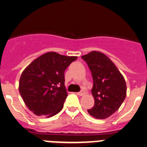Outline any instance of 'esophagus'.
Instances as JSON below:
<instances>
[{
    "label": "esophagus",
    "mask_w": 147,
    "mask_h": 147,
    "mask_svg": "<svg viewBox=\"0 0 147 147\" xmlns=\"http://www.w3.org/2000/svg\"><path fill=\"white\" fill-rule=\"evenodd\" d=\"M77 94H78V95H80V96H82V95H85V91L82 90V91H80V92H78V93H77Z\"/></svg>",
    "instance_id": "1"
}]
</instances>
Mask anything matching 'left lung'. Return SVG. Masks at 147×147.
<instances>
[{
    "label": "left lung",
    "mask_w": 147,
    "mask_h": 147,
    "mask_svg": "<svg viewBox=\"0 0 147 147\" xmlns=\"http://www.w3.org/2000/svg\"><path fill=\"white\" fill-rule=\"evenodd\" d=\"M91 71L95 100L92 108L88 110L98 119L109 117L120 108L126 95V84L120 71L106 55L92 51L81 57Z\"/></svg>",
    "instance_id": "8db88e82"
}]
</instances>
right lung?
<instances>
[{
    "instance_id": "right-lung-1",
    "label": "right lung",
    "mask_w": 147,
    "mask_h": 147,
    "mask_svg": "<svg viewBox=\"0 0 147 147\" xmlns=\"http://www.w3.org/2000/svg\"><path fill=\"white\" fill-rule=\"evenodd\" d=\"M77 58L47 52L24 69L18 88L26 105L34 114L51 117L62 109L67 96L65 71Z\"/></svg>"
}]
</instances>
